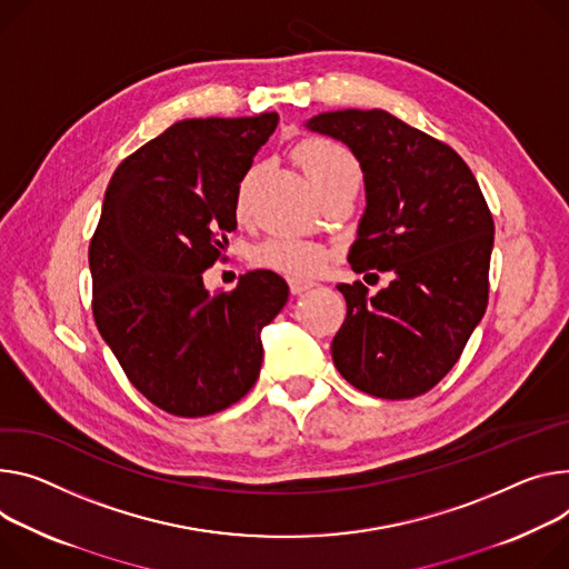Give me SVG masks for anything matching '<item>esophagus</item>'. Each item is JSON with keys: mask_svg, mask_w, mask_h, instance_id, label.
Here are the masks:
<instances>
[{"mask_svg": "<svg viewBox=\"0 0 569 569\" xmlns=\"http://www.w3.org/2000/svg\"><path fill=\"white\" fill-rule=\"evenodd\" d=\"M288 283H290V292H292V295H301V292H306V290H311V288L316 286V281H308V279H299V277H290V279H288Z\"/></svg>", "mask_w": 569, "mask_h": 569, "instance_id": "esophagus-1", "label": "esophagus"}]
</instances>
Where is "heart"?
I'll return each instance as SVG.
<instances>
[{
	"mask_svg": "<svg viewBox=\"0 0 569 569\" xmlns=\"http://www.w3.org/2000/svg\"><path fill=\"white\" fill-rule=\"evenodd\" d=\"M297 161L301 163L303 172L308 174V179H311L318 192L336 183L360 179L356 159L342 144L331 140L303 142L297 149ZM256 174H258V168L253 166L238 186V192H236L238 216L247 213L249 192ZM329 258H331V251L327 244L316 240H301V238H272L258 247L253 253V261L258 266L286 272L290 277H313L327 266Z\"/></svg>",
	"mask_w": 569,
	"mask_h": 569,
	"instance_id": "obj_1",
	"label": "heart"
}]
</instances>
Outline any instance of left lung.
Instances as JSON below:
<instances>
[{
  "label": "left lung",
  "mask_w": 569,
  "mask_h": 569,
  "mask_svg": "<svg viewBox=\"0 0 569 569\" xmlns=\"http://www.w3.org/2000/svg\"><path fill=\"white\" fill-rule=\"evenodd\" d=\"M306 129L345 142L363 170L351 270L395 277L375 297L360 281L338 286L347 318L331 342L333 363L372 397H418L453 368L486 313L488 203L451 147L388 111H329Z\"/></svg>",
  "instance_id": "left-lung-1"
}]
</instances>
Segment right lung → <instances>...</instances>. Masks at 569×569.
<instances>
[{
  "mask_svg": "<svg viewBox=\"0 0 569 569\" xmlns=\"http://www.w3.org/2000/svg\"><path fill=\"white\" fill-rule=\"evenodd\" d=\"M279 122L181 120L113 172L90 240L92 313L129 381L170 416L203 418L256 383L261 331L288 283L251 270L231 292H209L203 270L236 231V192Z\"/></svg>",
  "mask_w": 569,
  "mask_h": 569,
  "instance_id": "right-lung-1",
  "label": "right lung"
}]
</instances>
